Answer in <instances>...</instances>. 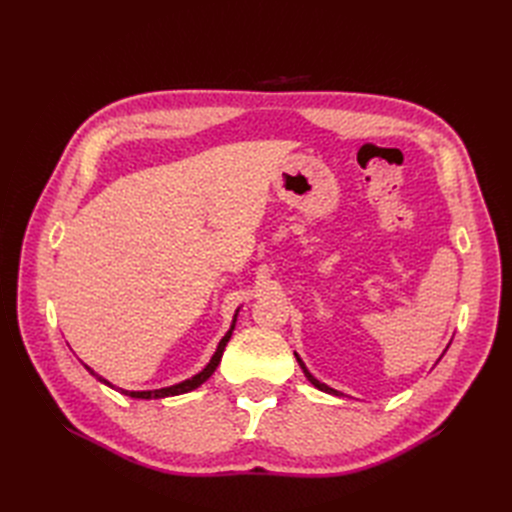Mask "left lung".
Instances as JSON below:
<instances>
[{"mask_svg":"<svg viewBox=\"0 0 512 512\" xmlns=\"http://www.w3.org/2000/svg\"><path fill=\"white\" fill-rule=\"evenodd\" d=\"M294 356H297V361H299L301 369L305 371V376H307V380H309V382H312V384L316 386V389H320V391H324V393H331V395H339L337 391H333V389H331V386H327V384H322V382H318V380H316V378H314L312 374H309V371H307V367H305V365H303V361L299 359V354H294Z\"/></svg>","mask_w":512,"mask_h":512,"instance_id":"obj_1","label":"left lung"}]
</instances>
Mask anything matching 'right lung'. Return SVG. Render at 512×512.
I'll use <instances>...</instances> for the list:
<instances>
[{"label": "right lung", "instance_id": "1", "mask_svg": "<svg viewBox=\"0 0 512 512\" xmlns=\"http://www.w3.org/2000/svg\"><path fill=\"white\" fill-rule=\"evenodd\" d=\"M232 329H235V324H232L230 327V331L222 337V342H220V346H218V350H215V354H213V359L209 361V365L200 371V374H196L194 378H190V380H185V382H179V384H175V386H166V389H158V391H121L123 395H128V397H134V399H158V397H170V395H181V393H188V391H194V389H198L200 384H203L213 371H215V367H218V363H220V359H222V352H224V348H226V344H228V339H230V335H232ZM87 367V365H85ZM87 371L89 374H94V369H89L87 367ZM96 376V374H94ZM100 382H104V384H108L104 378H100V376H96ZM111 386V384H108ZM119 391V389H117Z\"/></svg>", "mask_w": 512, "mask_h": 512}]
</instances>
